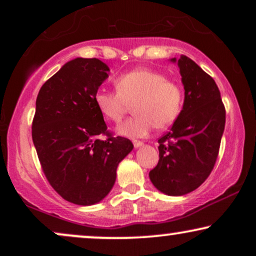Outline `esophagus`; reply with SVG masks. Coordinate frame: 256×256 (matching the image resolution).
Instances as JSON below:
<instances>
[{
  "instance_id": "esophagus-1",
  "label": "esophagus",
  "mask_w": 256,
  "mask_h": 256,
  "mask_svg": "<svg viewBox=\"0 0 256 256\" xmlns=\"http://www.w3.org/2000/svg\"><path fill=\"white\" fill-rule=\"evenodd\" d=\"M132 143H134V148H138V146H143V142H142V140H132Z\"/></svg>"
}]
</instances>
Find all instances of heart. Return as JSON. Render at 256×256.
Instances as JSON below:
<instances>
[{"label":"heart","mask_w":256,"mask_h":256,"mask_svg":"<svg viewBox=\"0 0 256 256\" xmlns=\"http://www.w3.org/2000/svg\"><path fill=\"white\" fill-rule=\"evenodd\" d=\"M116 91L98 90L95 104L102 116L110 122H122L134 104V118L126 120L118 132L128 137H146L154 126L164 130L180 116L184 106L182 85L167 79L164 73L137 68L116 79Z\"/></svg>","instance_id":"obj_1"}]
</instances>
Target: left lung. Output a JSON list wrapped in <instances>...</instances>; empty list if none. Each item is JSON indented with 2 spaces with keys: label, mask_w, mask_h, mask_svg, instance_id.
Instances as JSON below:
<instances>
[{
  "label": "left lung",
  "mask_w": 256,
  "mask_h": 256,
  "mask_svg": "<svg viewBox=\"0 0 256 256\" xmlns=\"http://www.w3.org/2000/svg\"><path fill=\"white\" fill-rule=\"evenodd\" d=\"M178 66L185 90L183 110L171 131L158 140V162L149 172L154 186L170 196L192 192L210 177L226 116L214 79L184 55Z\"/></svg>",
  "instance_id": "8db88e82"
}]
</instances>
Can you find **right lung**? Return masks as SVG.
<instances>
[{"label":"right lung","mask_w":256,"mask_h":256,"mask_svg":"<svg viewBox=\"0 0 256 256\" xmlns=\"http://www.w3.org/2000/svg\"><path fill=\"white\" fill-rule=\"evenodd\" d=\"M108 71L96 58H74L42 85L36 100L32 140L40 167L52 189L74 204L104 198L119 162L134 148L107 130L95 104Z\"/></svg>","instance_id":"add662e5"}]
</instances>
